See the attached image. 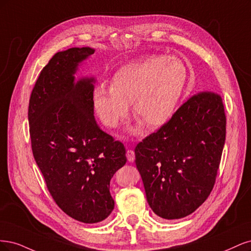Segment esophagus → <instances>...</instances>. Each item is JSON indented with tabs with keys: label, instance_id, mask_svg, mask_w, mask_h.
<instances>
[{
	"label": "esophagus",
	"instance_id": "obj_1",
	"mask_svg": "<svg viewBox=\"0 0 251 251\" xmlns=\"http://www.w3.org/2000/svg\"><path fill=\"white\" fill-rule=\"evenodd\" d=\"M126 156H127V159H128L129 163H132V161H133L134 158H135L134 151L131 150V149H128L127 152H126Z\"/></svg>",
	"mask_w": 251,
	"mask_h": 251
}]
</instances>
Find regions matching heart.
I'll list each match as a JSON object with an SVG mask.
<instances>
[{"instance_id":"heart-1","label":"heart","mask_w":251,"mask_h":251,"mask_svg":"<svg viewBox=\"0 0 251 251\" xmlns=\"http://www.w3.org/2000/svg\"><path fill=\"white\" fill-rule=\"evenodd\" d=\"M187 68L175 57L147 56L119 68L110 79V87L94 88L93 106L96 115L107 127H116L132 105L139 118L131 129L140 131L165 125L171 119L187 82Z\"/></svg>"}]
</instances>
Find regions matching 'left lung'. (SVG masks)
Here are the masks:
<instances>
[{"label": "left lung", "instance_id": "8db88e82", "mask_svg": "<svg viewBox=\"0 0 251 251\" xmlns=\"http://www.w3.org/2000/svg\"><path fill=\"white\" fill-rule=\"evenodd\" d=\"M226 118L219 95L193 96L157 132L134 149L147 201L158 217H187L211 194L225 142Z\"/></svg>", "mask_w": 251, "mask_h": 251}]
</instances>
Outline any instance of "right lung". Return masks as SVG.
Here are the masks:
<instances>
[{"instance_id":"obj_1","label":"right lung","mask_w":251,"mask_h":251,"mask_svg":"<svg viewBox=\"0 0 251 251\" xmlns=\"http://www.w3.org/2000/svg\"><path fill=\"white\" fill-rule=\"evenodd\" d=\"M94 53L90 47L56 53L40 72L28 110L32 151L48 190L67 215L91 224L114 209L110 179L127 161L124 145L95 120L96 78L75 77Z\"/></svg>"}]
</instances>
